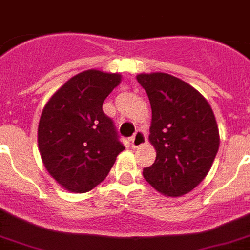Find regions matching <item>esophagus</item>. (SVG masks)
I'll list each match as a JSON object with an SVG mask.
<instances>
[{
  "label": "esophagus",
  "mask_w": 250,
  "mask_h": 250,
  "mask_svg": "<svg viewBox=\"0 0 250 250\" xmlns=\"http://www.w3.org/2000/svg\"><path fill=\"white\" fill-rule=\"evenodd\" d=\"M131 147L133 148H139L142 147L143 144L147 143V135H146V133H143V131H140V130H138L137 133L134 134V137L131 138Z\"/></svg>",
  "instance_id": "esophagus-1"
}]
</instances>
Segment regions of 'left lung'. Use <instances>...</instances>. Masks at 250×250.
I'll use <instances>...</instances> for the list:
<instances>
[{"label":"left lung","instance_id":"obj_1","mask_svg":"<svg viewBox=\"0 0 250 250\" xmlns=\"http://www.w3.org/2000/svg\"><path fill=\"white\" fill-rule=\"evenodd\" d=\"M152 108L149 142L156 149L144 179L161 194L181 197L203 181L220 147L209 103L193 86L166 73L137 75Z\"/></svg>","mask_w":250,"mask_h":250}]
</instances>
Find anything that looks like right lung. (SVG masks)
<instances>
[{"label":"right lung","mask_w":250,"mask_h":250,"mask_svg":"<svg viewBox=\"0 0 250 250\" xmlns=\"http://www.w3.org/2000/svg\"><path fill=\"white\" fill-rule=\"evenodd\" d=\"M120 82V74L85 70L56 90L43 108L39 153L48 174L66 190H92L125 149L102 110L103 101Z\"/></svg>","instance_id":"add662e5"}]
</instances>
